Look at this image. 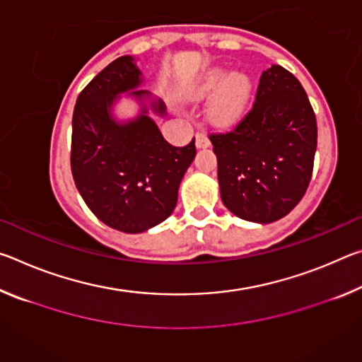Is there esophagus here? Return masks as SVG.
<instances>
[{"label":"esophagus","instance_id":"1","mask_svg":"<svg viewBox=\"0 0 362 362\" xmlns=\"http://www.w3.org/2000/svg\"><path fill=\"white\" fill-rule=\"evenodd\" d=\"M211 145V140L206 132H196V146L198 148H207Z\"/></svg>","mask_w":362,"mask_h":362}]
</instances>
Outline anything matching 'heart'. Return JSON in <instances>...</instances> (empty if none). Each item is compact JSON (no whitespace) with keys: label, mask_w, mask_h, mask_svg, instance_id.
I'll list each match as a JSON object with an SVG mask.
<instances>
[{"label":"heart","mask_w":362,"mask_h":362,"mask_svg":"<svg viewBox=\"0 0 362 362\" xmlns=\"http://www.w3.org/2000/svg\"><path fill=\"white\" fill-rule=\"evenodd\" d=\"M250 93V81L243 73H231L223 69H211L206 71L193 89V97L204 99L212 94L211 105L212 119L218 124H228L240 118Z\"/></svg>","instance_id":"obj_1"}]
</instances>
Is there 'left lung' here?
Instances as JSON below:
<instances>
[{
	"label": "left lung",
	"mask_w": 362,
	"mask_h": 362,
	"mask_svg": "<svg viewBox=\"0 0 362 362\" xmlns=\"http://www.w3.org/2000/svg\"><path fill=\"white\" fill-rule=\"evenodd\" d=\"M220 196L236 217L269 223L287 216L313 175L317 126L303 86L281 65L262 73L236 126L211 132Z\"/></svg>",
	"instance_id": "1"
}]
</instances>
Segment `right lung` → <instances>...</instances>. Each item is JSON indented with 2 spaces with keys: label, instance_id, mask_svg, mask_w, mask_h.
Here are the masks:
<instances>
[{
  "label": "right lung",
  "instance_id": "1",
  "mask_svg": "<svg viewBox=\"0 0 362 362\" xmlns=\"http://www.w3.org/2000/svg\"><path fill=\"white\" fill-rule=\"evenodd\" d=\"M140 83L132 57L113 60L79 93L71 122L70 164L78 192L97 218L124 233H142L173 214L196 155L194 137L185 146L170 145L146 115L122 126L112 119L115 95ZM153 108L164 113L161 102Z\"/></svg>",
  "mask_w": 362,
  "mask_h": 362
}]
</instances>
